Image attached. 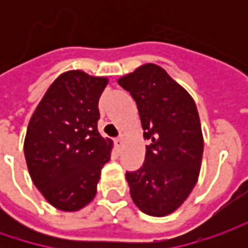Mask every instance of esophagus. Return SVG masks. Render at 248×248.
I'll use <instances>...</instances> for the list:
<instances>
[{
    "mask_svg": "<svg viewBox=\"0 0 248 248\" xmlns=\"http://www.w3.org/2000/svg\"><path fill=\"white\" fill-rule=\"evenodd\" d=\"M114 148H116V150H117L119 153L121 152V148H123V138H121V137L114 139Z\"/></svg>",
    "mask_w": 248,
    "mask_h": 248,
    "instance_id": "obj_1",
    "label": "esophagus"
}]
</instances>
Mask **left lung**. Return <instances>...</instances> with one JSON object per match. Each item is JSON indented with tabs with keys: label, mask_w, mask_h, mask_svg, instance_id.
Returning <instances> with one entry per match:
<instances>
[{
	"label": "left lung",
	"mask_w": 248,
	"mask_h": 248,
	"mask_svg": "<svg viewBox=\"0 0 248 248\" xmlns=\"http://www.w3.org/2000/svg\"><path fill=\"white\" fill-rule=\"evenodd\" d=\"M119 84L137 102L143 137L150 140L142 167L125 174L131 197L145 214H171L190 195L202 166L204 143L195 100L153 63Z\"/></svg>",
	"instance_id": "left-lung-1"
}]
</instances>
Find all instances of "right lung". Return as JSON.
I'll list each match as a JSON object with an SVG mask.
<instances>
[{"label": "right lung", "mask_w": 248, "mask_h": 248, "mask_svg": "<svg viewBox=\"0 0 248 248\" xmlns=\"http://www.w3.org/2000/svg\"><path fill=\"white\" fill-rule=\"evenodd\" d=\"M108 84L80 70L63 73L30 119L24 157L34 185L62 211H77L96 195L111 140L98 131L100 95Z\"/></svg>", "instance_id": "right-lung-1"}]
</instances>
